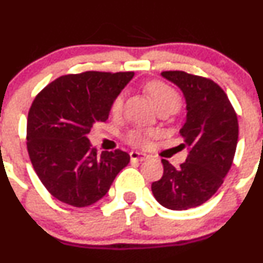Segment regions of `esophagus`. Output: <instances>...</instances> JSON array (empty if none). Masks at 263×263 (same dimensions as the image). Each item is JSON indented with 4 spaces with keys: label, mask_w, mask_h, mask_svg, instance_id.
<instances>
[{
    "label": "esophagus",
    "mask_w": 263,
    "mask_h": 263,
    "mask_svg": "<svg viewBox=\"0 0 263 263\" xmlns=\"http://www.w3.org/2000/svg\"><path fill=\"white\" fill-rule=\"evenodd\" d=\"M129 156H131L132 161H144L147 159L146 154L137 153V151H131V153H129Z\"/></svg>",
    "instance_id": "esophagus-1"
}]
</instances>
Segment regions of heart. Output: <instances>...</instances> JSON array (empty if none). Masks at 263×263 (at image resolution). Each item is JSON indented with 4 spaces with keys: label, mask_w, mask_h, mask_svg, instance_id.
<instances>
[{
    "label": "heart",
    "mask_w": 263,
    "mask_h": 263,
    "mask_svg": "<svg viewBox=\"0 0 263 263\" xmlns=\"http://www.w3.org/2000/svg\"><path fill=\"white\" fill-rule=\"evenodd\" d=\"M147 94L150 95L153 99L154 104L156 105L158 109L164 107H173L178 109L179 104H181V97H179L178 91L171 86V85L165 84L163 81H150L145 86ZM122 107H123V95H118L112 104V112L119 113ZM156 136L155 131H144V129H132L127 134L126 142L131 146L145 148L150 144L151 137Z\"/></svg>",
    "instance_id": "heart-1"
}]
</instances>
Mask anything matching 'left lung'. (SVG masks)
Segmentation results:
<instances>
[{
  "mask_svg": "<svg viewBox=\"0 0 263 263\" xmlns=\"http://www.w3.org/2000/svg\"><path fill=\"white\" fill-rule=\"evenodd\" d=\"M161 76L185 99L187 117L179 134L188 155L178 169L163 159V177L153 182L151 191L164 208L188 210L205 203L224 182L237 148L238 119L224 90L210 79L184 71H164Z\"/></svg>",
  "mask_w": 263,
  "mask_h": 263,
  "instance_id": "8db88e82",
  "label": "left lung"
}]
</instances>
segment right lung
<instances>
[{
  "label": "right lung",
  "instance_id": "right-lung-1",
  "mask_svg": "<svg viewBox=\"0 0 263 263\" xmlns=\"http://www.w3.org/2000/svg\"><path fill=\"white\" fill-rule=\"evenodd\" d=\"M134 75L98 71L65 75L34 99L26 124L28 153L36 176L61 202L92 205L129 163L122 150L98 155L87 134L97 122L107 121L113 100Z\"/></svg>",
  "mask_w": 263,
  "mask_h": 263
}]
</instances>
